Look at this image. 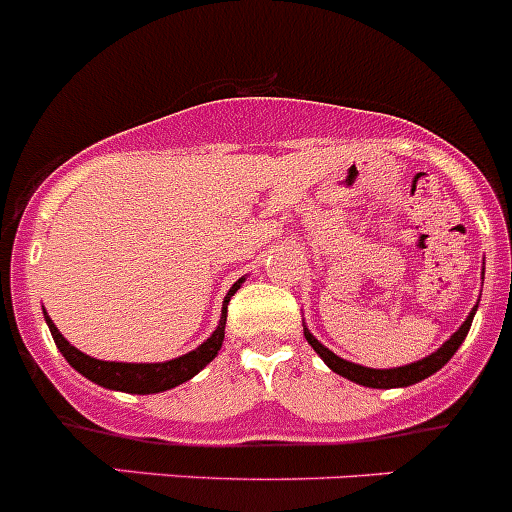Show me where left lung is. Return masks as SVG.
Instances as JSON below:
<instances>
[{
  "label": "left lung",
  "instance_id": "8db88e82",
  "mask_svg": "<svg viewBox=\"0 0 512 512\" xmlns=\"http://www.w3.org/2000/svg\"><path fill=\"white\" fill-rule=\"evenodd\" d=\"M482 275H485V262H482ZM477 303H480V300H477ZM475 313H477V305L470 310V315L465 318V323H462V326L457 328V331L452 333V336L447 338V341H444L437 351L429 353V356H424V358H419V361H414V364L396 366V369H369V366L353 364V361H346V358L336 356L331 348L323 346V343L308 331V326H303V333H305V341H308L310 346H313V351L318 353L323 361H326L328 369L336 371V374L343 376V379L353 381V384L369 386V389H404V386L419 384V381H424V379H429L432 374H437V371L442 369V366L447 364L452 356H455L457 348H460L462 341L467 338V331H470Z\"/></svg>",
  "mask_w": 512,
  "mask_h": 512
}]
</instances>
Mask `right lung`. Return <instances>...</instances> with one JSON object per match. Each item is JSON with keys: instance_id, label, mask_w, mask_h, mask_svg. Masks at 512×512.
I'll return each mask as SVG.
<instances>
[{"instance_id": "right-lung-1", "label": "right lung", "mask_w": 512, "mask_h": 512, "mask_svg": "<svg viewBox=\"0 0 512 512\" xmlns=\"http://www.w3.org/2000/svg\"><path fill=\"white\" fill-rule=\"evenodd\" d=\"M242 283H245V278H240L232 288H229L227 298H224L222 303V315H219V323L212 331V336H209L202 346L194 348V351L171 358V361H161V364L100 361V358H93L88 356V353L78 351L68 338L57 331V326L52 323V318L47 313H45V321H47V328H50L52 338H55V346L60 348L65 361H68L78 374H83L88 381L103 386V389L126 391V394H161V391H169L174 389V386L189 381L191 376H197L209 361H214V356H217L224 341V323H227L229 298L240 290Z\"/></svg>"}]
</instances>
